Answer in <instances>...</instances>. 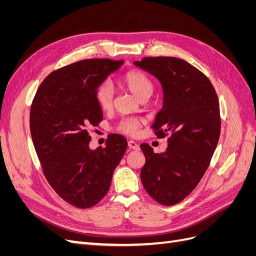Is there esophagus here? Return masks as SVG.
<instances>
[{"label":"esophagus","instance_id":"34e87169","mask_svg":"<svg viewBox=\"0 0 256 256\" xmlns=\"http://www.w3.org/2000/svg\"><path fill=\"white\" fill-rule=\"evenodd\" d=\"M128 146H129V148H131V150H140V145H138L136 141H132V140L128 141Z\"/></svg>","mask_w":256,"mask_h":256}]
</instances>
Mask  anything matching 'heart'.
I'll return each mask as SVG.
<instances>
[{
    "mask_svg": "<svg viewBox=\"0 0 256 256\" xmlns=\"http://www.w3.org/2000/svg\"><path fill=\"white\" fill-rule=\"evenodd\" d=\"M122 83L128 90L138 99L150 98L154 92V83L144 72L138 70L128 72L122 76ZM114 92L111 83L104 82L97 90L96 99L99 106L102 110H110L113 106ZM141 122L136 118H129L122 120L120 129L122 132L128 134H136L140 129Z\"/></svg>",
    "mask_w": 256,
    "mask_h": 256,
    "instance_id": "heart-1",
    "label": "heart"
}]
</instances>
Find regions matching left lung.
<instances>
[{"instance_id":"8db88e82","label":"left lung","mask_w":256,"mask_h":256,"mask_svg":"<svg viewBox=\"0 0 256 256\" xmlns=\"http://www.w3.org/2000/svg\"><path fill=\"white\" fill-rule=\"evenodd\" d=\"M134 65L157 78L164 92L154 134H172L164 152L141 144V180L154 200L172 206L194 190L210 164L221 129L218 96L207 76L182 58H144Z\"/></svg>"}]
</instances>
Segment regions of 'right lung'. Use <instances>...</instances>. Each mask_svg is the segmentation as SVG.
Masks as SVG:
<instances>
[{
	"mask_svg": "<svg viewBox=\"0 0 256 256\" xmlns=\"http://www.w3.org/2000/svg\"><path fill=\"white\" fill-rule=\"evenodd\" d=\"M124 60L90 58L51 72L30 106V136L42 172L58 194L78 208H90L110 189L127 140L111 134L106 147L90 148L88 129L102 120L96 92Z\"/></svg>",
	"mask_w": 256,
	"mask_h": 256,
	"instance_id": "add662e5",
	"label": "right lung"
}]
</instances>
